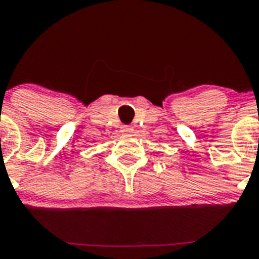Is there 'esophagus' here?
Masks as SVG:
<instances>
[{"mask_svg":"<svg viewBox=\"0 0 259 259\" xmlns=\"http://www.w3.org/2000/svg\"><path fill=\"white\" fill-rule=\"evenodd\" d=\"M121 132L122 133H133V132H134V129H133L132 126H122Z\"/></svg>","mask_w":259,"mask_h":259,"instance_id":"obj_1","label":"esophagus"}]
</instances>
